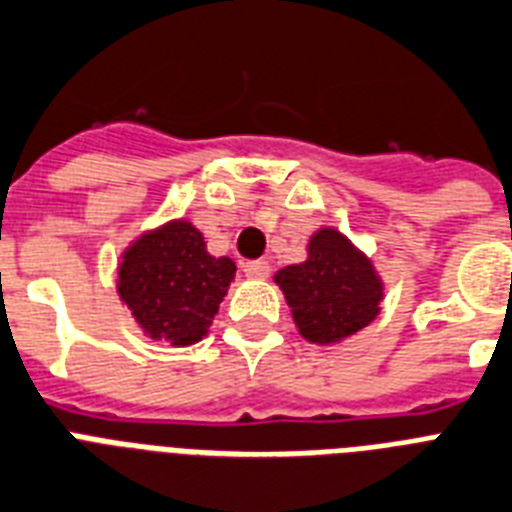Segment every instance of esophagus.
<instances>
[{"mask_svg": "<svg viewBox=\"0 0 512 512\" xmlns=\"http://www.w3.org/2000/svg\"><path fill=\"white\" fill-rule=\"evenodd\" d=\"M244 276L252 278V281H263L270 276V263L268 260H249V263H244Z\"/></svg>", "mask_w": 512, "mask_h": 512, "instance_id": "34e87169", "label": "esophagus"}]
</instances>
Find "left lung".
<instances>
[{"instance_id": "obj_1", "label": "left lung", "mask_w": 512, "mask_h": 512, "mask_svg": "<svg viewBox=\"0 0 512 512\" xmlns=\"http://www.w3.org/2000/svg\"><path fill=\"white\" fill-rule=\"evenodd\" d=\"M276 284L307 342L331 344L357 334L378 315L381 281L371 260L334 228L307 244V260L278 270Z\"/></svg>"}]
</instances>
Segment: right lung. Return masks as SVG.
I'll list each match as a JSON object with an SVG mask.
<instances>
[{"label":"right lung","instance_id":"1","mask_svg":"<svg viewBox=\"0 0 512 512\" xmlns=\"http://www.w3.org/2000/svg\"><path fill=\"white\" fill-rule=\"evenodd\" d=\"M234 273V260L210 255L189 220H173L126 249L118 292L152 339L184 347L207 334Z\"/></svg>","mask_w":512,"mask_h":512}]
</instances>
